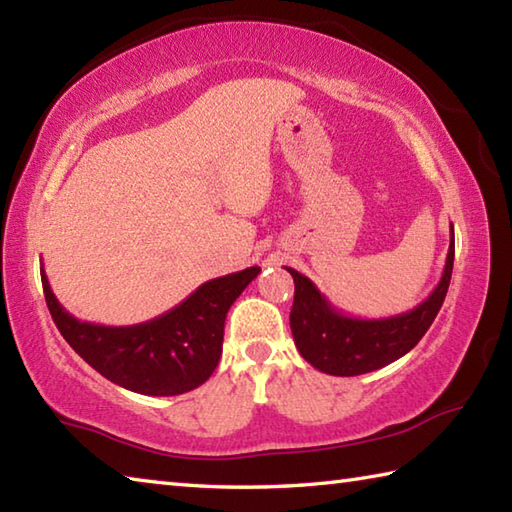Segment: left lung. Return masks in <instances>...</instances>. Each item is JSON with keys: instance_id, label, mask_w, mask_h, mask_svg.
Wrapping results in <instances>:
<instances>
[{"instance_id": "8db88e82", "label": "left lung", "mask_w": 512, "mask_h": 512, "mask_svg": "<svg viewBox=\"0 0 512 512\" xmlns=\"http://www.w3.org/2000/svg\"><path fill=\"white\" fill-rule=\"evenodd\" d=\"M454 264V228L439 284L412 311L389 318L365 320L338 311L309 277L286 268L293 275L295 297L291 331L300 356L329 376H360L376 371L412 351L430 329L448 293Z\"/></svg>"}]
</instances>
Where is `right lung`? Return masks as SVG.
<instances>
[{
  "label": "right lung",
  "mask_w": 512,
  "mask_h": 512,
  "mask_svg": "<svg viewBox=\"0 0 512 512\" xmlns=\"http://www.w3.org/2000/svg\"><path fill=\"white\" fill-rule=\"evenodd\" d=\"M259 271L250 266L215 277L159 318L105 327L73 318L53 295L44 266L40 268L46 306L62 338L98 374L145 396H176L206 383L219 365L228 309Z\"/></svg>",
  "instance_id": "right-lung-1"
}]
</instances>
